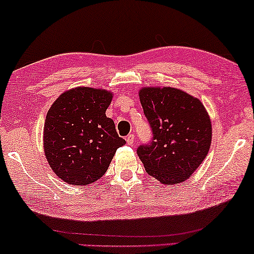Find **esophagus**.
<instances>
[{"mask_svg": "<svg viewBox=\"0 0 254 254\" xmlns=\"http://www.w3.org/2000/svg\"><path fill=\"white\" fill-rule=\"evenodd\" d=\"M134 141H135V135L134 134H129L126 137V142L128 144H130V146H131V144H134Z\"/></svg>", "mask_w": 254, "mask_h": 254, "instance_id": "34e87169", "label": "esophagus"}]
</instances>
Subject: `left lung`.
<instances>
[{"mask_svg": "<svg viewBox=\"0 0 254 254\" xmlns=\"http://www.w3.org/2000/svg\"><path fill=\"white\" fill-rule=\"evenodd\" d=\"M140 101L153 136L136 149L146 171L163 184L183 182L210 149L209 114L198 99L177 88H143Z\"/></svg>", "mask_w": 254, "mask_h": 254, "instance_id": "1", "label": "left lung"}]
</instances>
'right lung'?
I'll return each mask as SVG.
<instances>
[{
  "label": "right lung",
  "instance_id": "obj_1",
  "mask_svg": "<svg viewBox=\"0 0 254 254\" xmlns=\"http://www.w3.org/2000/svg\"><path fill=\"white\" fill-rule=\"evenodd\" d=\"M112 93L77 87L63 93L47 114L44 151L59 179L73 186L95 182L106 173L115 151L126 143L106 117Z\"/></svg>",
  "mask_w": 254,
  "mask_h": 254
}]
</instances>
